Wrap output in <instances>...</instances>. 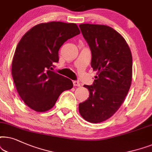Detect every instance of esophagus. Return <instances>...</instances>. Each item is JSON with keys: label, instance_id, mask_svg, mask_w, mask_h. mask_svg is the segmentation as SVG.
Wrapping results in <instances>:
<instances>
[{"label": "esophagus", "instance_id": "esophagus-1", "mask_svg": "<svg viewBox=\"0 0 152 152\" xmlns=\"http://www.w3.org/2000/svg\"><path fill=\"white\" fill-rule=\"evenodd\" d=\"M73 84H74V86H77V87H80V84L78 81H76V80H74L73 81Z\"/></svg>", "mask_w": 152, "mask_h": 152}]
</instances>
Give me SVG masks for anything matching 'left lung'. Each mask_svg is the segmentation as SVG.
Returning <instances> with one entry per match:
<instances>
[{
  "instance_id": "1",
  "label": "left lung",
  "mask_w": 152,
  "mask_h": 152,
  "mask_svg": "<svg viewBox=\"0 0 152 152\" xmlns=\"http://www.w3.org/2000/svg\"><path fill=\"white\" fill-rule=\"evenodd\" d=\"M79 27L92 52L91 66L97 72L92 86H83L90 96L78 110L84 120L100 123L124 102L132 81V55L124 38L110 26L82 23Z\"/></svg>"
}]
</instances>
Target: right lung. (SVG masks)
Here are the masks:
<instances>
[{
    "label": "right lung",
    "mask_w": 152,
    "mask_h": 152,
    "mask_svg": "<svg viewBox=\"0 0 152 152\" xmlns=\"http://www.w3.org/2000/svg\"><path fill=\"white\" fill-rule=\"evenodd\" d=\"M76 23L51 21L37 24L17 44L12 63V75L23 102L37 112L55 106L64 91L73 88L69 78L52 72L59 60L58 50L66 40L79 35Z\"/></svg>",
    "instance_id": "add662e5"
}]
</instances>
